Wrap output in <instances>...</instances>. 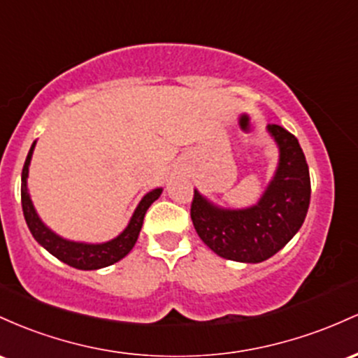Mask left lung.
<instances>
[{"instance_id": "1", "label": "left lung", "mask_w": 358, "mask_h": 358, "mask_svg": "<svg viewBox=\"0 0 358 358\" xmlns=\"http://www.w3.org/2000/svg\"><path fill=\"white\" fill-rule=\"evenodd\" d=\"M267 131L279 148V162L255 204L222 208L194 189L192 224L199 238L223 259L264 262L286 247L306 218L311 180L303 148L286 128L267 125Z\"/></svg>"}]
</instances>
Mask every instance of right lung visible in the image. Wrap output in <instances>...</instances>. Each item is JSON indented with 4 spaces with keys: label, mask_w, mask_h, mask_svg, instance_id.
<instances>
[{
    "label": "right lung",
    "mask_w": 358,
    "mask_h": 358,
    "mask_svg": "<svg viewBox=\"0 0 358 358\" xmlns=\"http://www.w3.org/2000/svg\"><path fill=\"white\" fill-rule=\"evenodd\" d=\"M35 143L37 142L31 143L30 152H28L25 160V166H23L22 171V208L23 215H25V222L28 224V230L34 235V238L37 240L47 252H50L52 255L57 257L60 262L67 264V266L74 268H81V271H96V268L113 266L118 260H122L123 257L130 254V250L135 247L136 240H138L140 230H142L143 216H145L150 204L154 203L155 199H159V196L162 194V187L148 191L147 194L140 199L138 206L135 208L134 215H131L125 230L120 233V235H116L115 238L103 243H86L67 240L64 238V236L57 235L54 230H50V228L42 222L37 210H35L34 201L30 198V192H28V167H30V160L31 155H34Z\"/></svg>",
    "instance_id": "add662e5"
}]
</instances>
